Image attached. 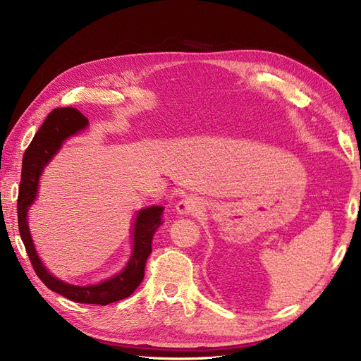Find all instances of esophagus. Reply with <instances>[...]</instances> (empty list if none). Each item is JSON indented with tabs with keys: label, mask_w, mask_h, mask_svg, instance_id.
<instances>
[{
	"label": "esophagus",
	"mask_w": 361,
	"mask_h": 361,
	"mask_svg": "<svg viewBox=\"0 0 361 361\" xmlns=\"http://www.w3.org/2000/svg\"><path fill=\"white\" fill-rule=\"evenodd\" d=\"M202 208V202L201 199L196 196H188L181 199V201L177 204V212L183 216H190L195 214L196 211H199Z\"/></svg>",
	"instance_id": "34e87169"
}]
</instances>
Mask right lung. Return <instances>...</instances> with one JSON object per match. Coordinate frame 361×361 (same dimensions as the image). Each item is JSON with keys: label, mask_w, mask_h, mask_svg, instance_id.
I'll use <instances>...</instances> for the list:
<instances>
[{"label": "right lung", "mask_w": 361, "mask_h": 361, "mask_svg": "<svg viewBox=\"0 0 361 361\" xmlns=\"http://www.w3.org/2000/svg\"><path fill=\"white\" fill-rule=\"evenodd\" d=\"M89 123V120L73 106H63L55 109L44 120L42 128L35 133L34 140L26 149L22 160V176L19 184L18 196V223L19 233L23 245L28 252V257L32 263V268L44 286L58 295L78 303L90 305H109L117 300H122L130 296L135 288L141 284L144 278L145 262L152 252V239L157 228L162 224L164 207H149L141 209L133 223L132 231V256L125 266V269L106 279L99 284L93 286H73L63 283L61 279L53 276L39 260L32 238L30 233L28 208L34 204L38 180L49 160L56 154L61 149L63 140L74 135V133L83 130Z\"/></svg>", "instance_id": "obj_1"}]
</instances>
